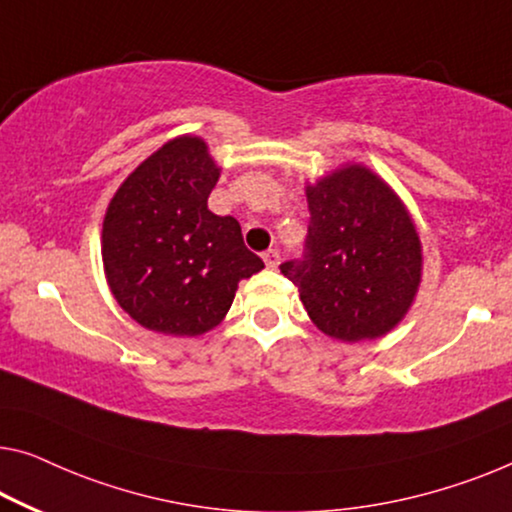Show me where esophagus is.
I'll use <instances>...</instances> for the list:
<instances>
[{
    "label": "esophagus",
    "instance_id": "34e87169",
    "mask_svg": "<svg viewBox=\"0 0 512 512\" xmlns=\"http://www.w3.org/2000/svg\"><path fill=\"white\" fill-rule=\"evenodd\" d=\"M262 259H264V264L269 266V269H276V266L280 264V253L276 248H271V250H266V253L262 255Z\"/></svg>",
    "mask_w": 512,
    "mask_h": 512
}]
</instances>
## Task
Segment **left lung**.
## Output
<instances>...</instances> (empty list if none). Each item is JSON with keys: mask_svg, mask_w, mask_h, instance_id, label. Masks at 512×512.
Wrapping results in <instances>:
<instances>
[{"mask_svg": "<svg viewBox=\"0 0 512 512\" xmlns=\"http://www.w3.org/2000/svg\"><path fill=\"white\" fill-rule=\"evenodd\" d=\"M305 253L280 264L308 317L333 340L395 329L421 285V239L393 188L363 165H342L305 188Z\"/></svg>", "mask_w": 512, "mask_h": 512, "instance_id": "1", "label": "left lung"}]
</instances>
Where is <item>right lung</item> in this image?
Masks as SVG:
<instances>
[{
	"label": "right lung",
	"mask_w": 512,
	"mask_h": 512,
	"mask_svg": "<svg viewBox=\"0 0 512 512\" xmlns=\"http://www.w3.org/2000/svg\"><path fill=\"white\" fill-rule=\"evenodd\" d=\"M220 167L202 137L181 135L128 174L103 220L114 299L144 329L202 335L223 322L243 278L264 262L232 216L207 207Z\"/></svg>",
	"instance_id": "1"
}]
</instances>
